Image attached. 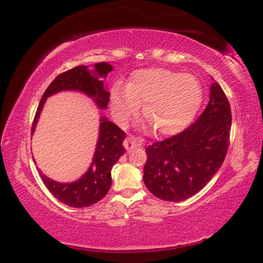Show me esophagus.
Segmentation results:
<instances>
[{
  "label": "esophagus",
  "mask_w": 263,
  "mask_h": 263,
  "mask_svg": "<svg viewBox=\"0 0 263 263\" xmlns=\"http://www.w3.org/2000/svg\"><path fill=\"white\" fill-rule=\"evenodd\" d=\"M142 143H143V139L135 137V136H128V137H126V139L124 141V146L127 152H131L132 149L136 148V146L141 145Z\"/></svg>",
  "instance_id": "1"
}]
</instances>
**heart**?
<instances>
[{
    "mask_svg": "<svg viewBox=\"0 0 263 263\" xmlns=\"http://www.w3.org/2000/svg\"><path fill=\"white\" fill-rule=\"evenodd\" d=\"M203 90L192 74L163 68L141 69L128 85L118 83L110 90V107L119 122L135 117L143 103V117L160 135H174L192 121L201 107Z\"/></svg>",
    "mask_w": 263,
    "mask_h": 263,
    "instance_id": "1",
    "label": "heart"
}]
</instances>
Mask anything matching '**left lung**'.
Masks as SVG:
<instances>
[{
	"label": "left lung",
	"mask_w": 263,
	"mask_h": 263,
	"mask_svg": "<svg viewBox=\"0 0 263 263\" xmlns=\"http://www.w3.org/2000/svg\"><path fill=\"white\" fill-rule=\"evenodd\" d=\"M209 102L194 124L145 149V186L157 198L180 202L207 185L225 160L232 115L218 83L211 86Z\"/></svg>",
	"instance_id": "1"
}]
</instances>
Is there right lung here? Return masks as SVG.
Returning a JSON list of instances; mask_svg holds the SVG:
<instances>
[{"label":"right lung","instance_id":"add662e5","mask_svg":"<svg viewBox=\"0 0 263 263\" xmlns=\"http://www.w3.org/2000/svg\"><path fill=\"white\" fill-rule=\"evenodd\" d=\"M111 71L113 67L109 64L100 62L93 65L92 71H90L87 66H77L59 74L42 96L31 132H34L45 100L60 91H79L91 97L101 109H106L109 102V92L103 86V80L100 78H106L108 73ZM100 121L99 141L92 162L87 172L84 173L79 179L72 183H59L41 172L42 180L51 195L69 207H89L102 199L110 189L111 168L118 162L122 154H125V148L122 145L126 136L125 132L106 117L101 118Z\"/></svg>","mask_w":263,"mask_h":263}]
</instances>
